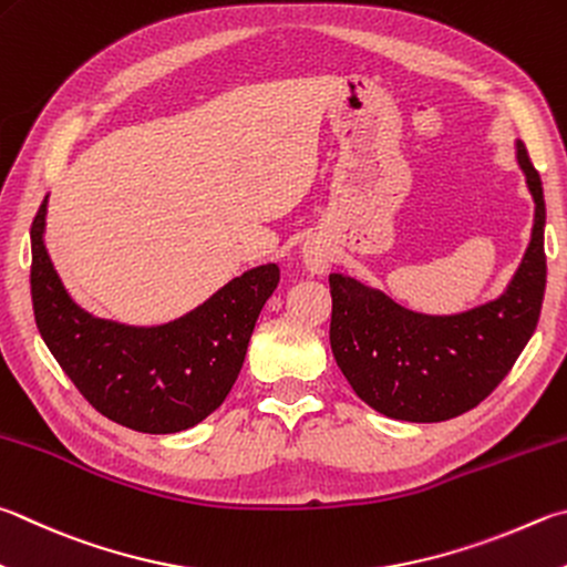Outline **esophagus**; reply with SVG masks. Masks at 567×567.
Listing matches in <instances>:
<instances>
[{
	"mask_svg": "<svg viewBox=\"0 0 567 567\" xmlns=\"http://www.w3.org/2000/svg\"><path fill=\"white\" fill-rule=\"evenodd\" d=\"M332 260V250H329V245L324 240L312 238L302 245V262L312 275H324Z\"/></svg>",
	"mask_w": 567,
	"mask_h": 567,
	"instance_id": "34e87169",
	"label": "esophagus"
}]
</instances>
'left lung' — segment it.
Listing matches in <instances>:
<instances>
[{
  "mask_svg": "<svg viewBox=\"0 0 567 567\" xmlns=\"http://www.w3.org/2000/svg\"><path fill=\"white\" fill-rule=\"evenodd\" d=\"M518 166L535 203L528 250L498 300L461 315H421L354 277L329 275V344L357 396L401 421H446L478 406L516 364L545 292V200L523 141Z\"/></svg>",
  "mask_w": 567,
  "mask_h": 567,
  "instance_id": "left-lung-1",
  "label": "left lung"
}]
</instances>
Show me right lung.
<instances>
[{
	"label": "right lung",
	"mask_w": 567,
	"mask_h": 567,
	"mask_svg": "<svg viewBox=\"0 0 567 567\" xmlns=\"http://www.w3.org/2000/svg\"><path fill=\"white\" fill-rule=\"evenodd\" d=\"M44 223L47 198L32 223L34 319L89 404L143 434H176L213 414L240 374L280 267H252L168 324L128 327L91 317L71 300L44 248Z\"/></svg>",
	"instance_id": "obj_1"
}]
</instances>
